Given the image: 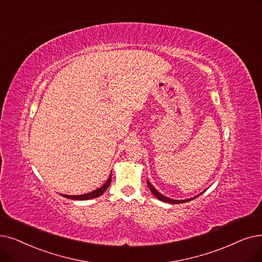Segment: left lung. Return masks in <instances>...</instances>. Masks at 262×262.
<instances>
[{
    "mask_svg": "<svg viewBox=\"0 0 262 262\" xmlns=\"http://www.w3.org/2000/svg\"><path fill=\"white\" fill-rule=\"evenodd\" d=\"M146 183H147V186H149V188H150V190H151V192L152 194L158 199V200H161V201H164V202H168V203H172V204H178V203H183V202H187V201H190V200H194L195 198H197V197H199L202 192H200L199 195H197V196H195V197H191V198H189V199H185V200H176V199H171V198H168V197H166V196H164L163 194H161V192H159L151 183L149 181L146 180Z\"/></svg>",
    "mask_w": 262,
    "mask_h": 262,
    "instance_id": "obj_1",
    "label": "left lung"
}]
</instances>
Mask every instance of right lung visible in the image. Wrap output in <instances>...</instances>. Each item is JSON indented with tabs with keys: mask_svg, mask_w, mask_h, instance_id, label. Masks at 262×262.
I'll list each match as a JSON object with an SVG mask.
<instances>
[{
	"mask_svg": "<svg viewBox=\"0 0 262 262\" xmlns=\"http://www.w3.org/2000/svg\"><path fill=\"white\" fill-rule=\"evenodd\" d=\"M111 183V174L109 177V179L106 181V183L100 186L99 188L93 190V191H90L88 192V194H83V195H63L61 194V196L65 197V198H68V199H74V200H88V199H93V198H97L99 196H101L104 194V192L106 191V189L109 187Z\"/></svg>",
	"mask_w": 262,
	"mask_h": 262,
	"instance_id": "add662e5",
	"label": "right lung"
}]
</instances>
